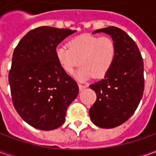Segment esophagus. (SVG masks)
Segmentation results:
<instances>
[{
  "instance_id": "34e87169",
  "label": "esophagus",
  "mask_w": 156,
  "mask_h": 156,
  "mask_svg": "<svg viewBox=\"0 0 156 156\" xmlns=\"http://www.w3.org/2000/svg\"><path fill=\"white\" fill-rule=\"evenodd\" d=\"M87 86H85V85H81V84H79V89H80V91L81 90H83L84 88H86Z\"/></svg>"
}]
</instances>
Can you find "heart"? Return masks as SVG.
<instances>
[{
	"mask_svg": "<svg viewBox=\"0 0 156 156\" xmlns=\"http://www.w3.org/2000/svg\"><path fill=\"white\" fill-rule=\"evenodd\" d=\"M68 48L58 46L55 56L60 66L68 74H71L79 65L75 77L86 81L90 77L101 78L110 70L116 58L115 41L108 36L81 34L70 39Z\"/></svg>",
	"mask_w": 156,
	"mask_h": 156,
	"instance_id": "obj_1",
	"label": "heart"
}]
</instances>
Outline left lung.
Returning a JSON list of instances; mask_svg holds the SVG:
<instances>
[{"mask_svg": "<svg viewBox=\"0 0 156 156\" xmlns=\"http://www.w3.org/2000/svg\"><path fill=\"white\" fill-rule=\"evenodd\" d=\"M110 34L116 44V58L110 70L101 81L89 87L96 101L89 108L94 124L103 129L122 125L135 113L144 92V66L135 41L119 27L101 28L93 33Z\"/></svg>", "mask_w": 156, "mask_h": 156, "instance_id": "8db88e82", "label": "left lung"}]
</instances>
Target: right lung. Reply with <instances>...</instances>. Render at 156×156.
<instances>
[{"instance_id": "1", "label": "right lung", "mask_w": 156, "mask_h": 156, "mask_svg": "<svg viewBox=\"0 0 156 156\" xmlns=\"http://www.w3.org/2000/svg\"><path fill=\"white\" fill-rule=\"evenodd\" d=\"M75 30L42 26L30 30L15 48L9 81L20 116L35 129L53 130L65 122L79 87L60 66L59 43Z\"/></svg>"}]
</instances>
